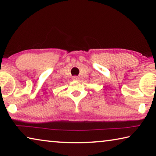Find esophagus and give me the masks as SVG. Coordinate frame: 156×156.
Instances as JSON below:
<instances>
[{"label":"esophagus","mask_w":156,"mask_h":156,"mask_svg":"<svg viewBox=\"0 0 156 156\" xmlns=\"http://www.w3.org/2000/svg\"><path fill=\"white\" fill-rule=\"evenodd\" d=\"M73 80H78V78L77 77V76H73Z\"/></svg>","instance_id":"obj_1"}]
</instances>
